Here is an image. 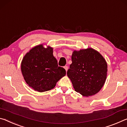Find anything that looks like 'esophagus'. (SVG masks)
<instances>
[{
  "label": "esophagus",
  "mask_w": 127,
  "mask_h": 127,
  "mask_svg": "<svg viewBox=\"0 0 127 127\" xmlns=\"http://www.w3.org/2000/svg\"><path fill=\"white\" fill-rule=\"evenodd\" d=\"M64 68H65V69L66 70V71H67V70H68V66H64Z\"/></svg>",
  "instance_id": "34e87169"
}]
</instances>
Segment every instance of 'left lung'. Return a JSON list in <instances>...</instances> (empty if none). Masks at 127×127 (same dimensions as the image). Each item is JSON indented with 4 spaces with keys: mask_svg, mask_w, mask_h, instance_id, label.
<instances>
[{
    "mask_svg": "<svg viewBox=\"0 0 127 127\" xmlns=\"http://www.w3.org/2000/svg\"><path fill=\"white\" fill-rule=\"evenodd\" d=\"M67 72L76 92L84 96L98 92L105 84L107 65L100 53L92 48L74 51Z\"/></svg>",
    "mask_w": 127,
    "mask_h": 127,
    "instance_id": "8db88e82",
    "label": "left lung"
}]
</instances>
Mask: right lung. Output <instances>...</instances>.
Returning a JSON list of instances; mask_svg holds the SVG:
<instances>
[{
    "label": "right lung",
    "mask_w": 127,
    "mask_h": 127,
    "mask_svg": "<svg viewBox=\"0 0 127 127\" xmlns=\"http://www.w3.org/2000/svg\"><path fill=\"white\" fill-rule=\"evenodd\" d=\"M21 71L27 84L39 92L53 89L66 75L65 68L58 66L53 49L43 45L33 48L24 56Z\"/></svg>",
    "instance_id": "1"
}]
</instances>
